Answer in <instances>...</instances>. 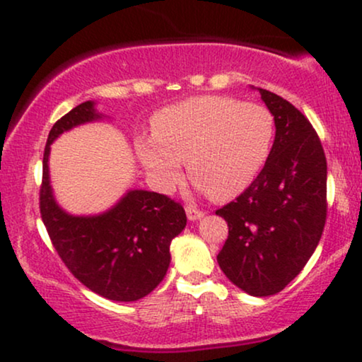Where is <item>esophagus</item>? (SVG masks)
I'll return each mask as SVG.
<instances>
[{
  "mask_svg": "<svg viewBox=\"0 0 362 362\" xmlns=\"http://www.w3.org/2000/svg\"><path fill=\"white\" fill-rule=\"evenodd\" d=\"M186 216H187V219H189L191 222H194V221L202 219V217H204V212L199 211V209H196V207H192V206H187L186 207Z\"/></svg>",
  "mask_w": 362,
  "mask_h": 362,
  "instance_id": "1",
  "label": "esophagus"
}]
</instances>
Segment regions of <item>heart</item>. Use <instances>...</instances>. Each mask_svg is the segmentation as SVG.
Instances as JSON below:
<instances>
[{"label": "heart", "instance_id": "heart-1", "mask_svg": "<svg viewBox=\"0 0 362 362\" xmlns=\"http://www.w3.org/2000/svg\"><path fill=\"white\" fill-rule=\"evenodd\" d=\"M274 130V117L257 103L191 97L156 113L153 136L138 138L136 155L163 191L181 180V161H186L201 189L227 199L247 189L264 168Z\"/></svg>", "mask_w": 362, "mask_h": 362}]
</instances>
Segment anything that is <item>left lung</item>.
Listing matches in <instances>:
<instances>
[{
    "label": "left lung",
    "instance_id": "obj_1",
    "mask_svg": "<svg viewBox=\"0 0 362 362\" xmlns=\"http://www.w3.org/2000/svg\"><path fill=\"white\" fill-rule=\"evenodd\" d=\"M257 90L274 117V146L254 182L216 211L229 226L217 262L237 288L270 296L303 270L318 245L328 171L320 138L303 113L274 92Z\"/></svg>",
    "mask_w": 362,
    "mask_h": 362
}]
</instances>
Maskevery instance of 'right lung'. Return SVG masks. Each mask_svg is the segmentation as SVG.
<instances>
[{
	"mask_svg": "<svg viewBox=\"0 0 362 362\" xmlns=\"http://www.w3.org/2000/svg\"><path fill=\"white\" fill-rule=\"evenodd\" d=\"M87 100L56 122L42 160L41 216L59 257L72 275L97 295L136 301L151 293L170 269V245L186 227L181 204L165 194L128 189L107 211L71 214L59 204L49 175L51 145L62 133L105 115Z\"/></svg>",
	"mask_w": 362,
	"mask_h": 362,
	"instance_id": "right-lung-1",
	"label": "right lung"
}]
</instances>
